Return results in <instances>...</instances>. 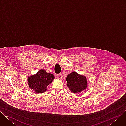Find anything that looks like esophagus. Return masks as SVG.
<instances>
[{
    "label": "esophagus",
    "instance_id": "34e87169",
    "mask_svg": "<svg viewBox=\"0 0 126 126\" xmlns=\"http://www.w3.org/2000/svg\"><path fill=\"white\" fill-rule=\"evenodd\" d=\"M56 77L57 79L61 80L62 79V75L61 74H59L56 75Z\"/></svg>",
    "mask_w": 126,
    "mask_h": 126
}]
</instances>
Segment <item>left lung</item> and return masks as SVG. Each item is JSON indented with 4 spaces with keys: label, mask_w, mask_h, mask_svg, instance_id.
I'll return each mask as SVG.
<instances>
[{
    "label": "left lung",
    "mask_w": 126,
    "mask_h": 126,
    "mask_svg": "<svg viewBox=\"0 0 126 126\" xmlns=\"http://www.w3.org/2000/svg\"><path fill=\"white\" fill-rule=\"evenodd\" d=\"M66 80L67 87L73 93H80L86 90L88 86L86 77L75 71L68 74Z\"/></svg>",
    "instance_id": "obj_1"
}]
</instances>
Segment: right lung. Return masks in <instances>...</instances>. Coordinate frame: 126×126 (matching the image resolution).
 Returning a JSON list of instances; mask_svg holds the SVG:
<instances>
[{"instance_id":"add662e5","label":"right lung","mask_w":126,"mask_h":126,"mask_svg":"<svg viewBox=\"0 0 126 126\" xmlns=\"http://www.w3.org/2000/svg\"><path fill=\"white\" fill-rule=\"evenodd\" d=\"M55 77L44 69L39 70L35 74L28 76V84L29 88L36 93H42L47 90V87L51 84Z\"/></svg>"}]
</instances>
